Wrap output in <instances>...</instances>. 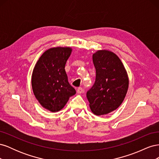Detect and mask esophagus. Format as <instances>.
Returning a JSON list of instances; mask_svg holds the SVG:
<instances>
[{"label": "esophagus", "mask_w": 159, "mask_h": 159, "mask_svg": "<svg viewBox=\"0 0 159 159\" xmlns=\"http://www.w3.org/2000/svg\"><path fill=\"white\" fill-rule=\"evenodd\" d=\"M83 91H84V90H83L82 88H79L78 89H77V93H78V94L83 93Z\"/></svg>", "instance_id": "34e87169"}]
</instances>
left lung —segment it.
I'll list each match as a JSON object with an SVG mask.
<instances>
[{
    "mask_svg": "<svg viewBox=\"0 0 159 159\" xmlns=\"http://www.w3.org/2000/svg\"><path fill=\"white\" fill-rule=\"evenodd\" d=\"M93 62L96 78L87 98L94 115H107L116 110L125 98L128 74L121 60L110 50H98L93 54Z\"/></svg>",
    "mask_w": 159,
    "mask_h": 159,
    "instance_id": "1",
    "label": "left lung"
}]
</instances>
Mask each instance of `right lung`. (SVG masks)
Returning <instances> with one entry per match:
<instances>
[{
    "mask_svg": "<svg viewBox=\"0 0 159 159\" xmlns=\"http://www.w3.org/2000/svg\"><path fill=\"white\" fill-rule=\"evenodd\" d=\"M71 47H54L39 57L32 74V88L38 102L52 113L63 109L70 97L76 93L65 71Z\"/></svg>",
    "mask_w": 159,
    "mask_h": 159,
    "instance_id": "add662e5",
    "label": "right lung"
}]
</instances>
